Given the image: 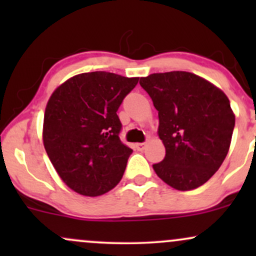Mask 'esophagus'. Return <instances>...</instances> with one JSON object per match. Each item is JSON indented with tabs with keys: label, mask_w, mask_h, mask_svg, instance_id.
I'll return each instance as SVG.
<instances>
[{
	"label": "esophagus",
	"mask_w": 256,
	"mask_h": 256,
	"mask_svg": "<svg viewBox=\"0 0 256 256\" xmlns=\"http://www.w3.org/2000/svg\"><path fill=\"white\" fill-rule=\"evenodd\" d=\"M146 143H137L136 144V148L138 152H143L146 149Z\"/></svg>",
	"instance_id": "1"
}]
</instances>
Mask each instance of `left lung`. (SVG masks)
<instances>
[{
  "mask_svg": "<svg viewBox=\"0 0 256 256\" xmlns=\"http://www.w3.org/2000/svg\"><path fill=\"white\" fill-rule=\"evenodd\" d=\"M140 86L158 112V138L166 155L152 165L173 189L204 185L219 170L230 149L234 113L222 89L184 71L142 77Z\"/></svg>",
  "mask_w": 256,
  "mask_h": 256,
  "instance_id": "1",
  "label": "left lung"
}]
</instances>
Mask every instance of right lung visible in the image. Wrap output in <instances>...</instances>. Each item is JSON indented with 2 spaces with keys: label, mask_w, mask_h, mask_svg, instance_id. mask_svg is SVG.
<instances>
[{
  "label": "right lung",
  "mask_w": 256,
  "mask_h": 256,
  "mask_svg": "<svg viewBox=\"0 0 256 256\" xmlns=\"http://www.w3.org/2000/svg\"><path fill=\"white\" fill-rule=\"evenodd\" d=\"M138 77L96 71L58 85L48 100L43 144L62 182L83 196L104 195L119 183L132 149L120 140L119 106Z\"/></svg>",
  "instance_id": "add662e5"
}]
</instances>
